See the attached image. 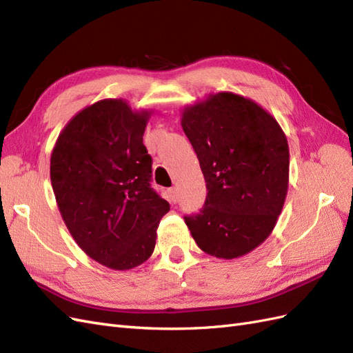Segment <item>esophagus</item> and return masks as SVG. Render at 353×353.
Instances as JSON below:
<instances>
[{
    "instance_id": "obj_1",
    "label": "esophagus",
    "mask_w": 353,
    "mask_h": 353,
    "mask_svg": "<svg viewBox=\"0 0 353 353\" xmlns=\"http://www.w3.org/2000/svg\"><path fill=\"white\" fill-rule=\"evenodd\" d=\"M169 199H170V201H172V203L178 201V191H176V188H170L169 190Z\"/></svg>"
}]
</instances>
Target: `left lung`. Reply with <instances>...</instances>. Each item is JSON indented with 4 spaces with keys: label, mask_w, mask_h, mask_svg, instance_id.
<instances>
[{
    "label": "left lung",
    "mask_w": 353,
    "mask_h": 353,
    "mask_svg": "<svg viewBox=\"0 0 353 353\" xmlns=\"http://www.w3.org/2000/svg\"><path fill=\"white\" fill-rule=\"evenodd\" d=\"M181 126L208 187L205 206L184 216L191 236L219 259L248 254L270 237L284 206L290 165L285 134L271 113L234 92L187 105Z\"/></svg>",
    "instance_id": "obj_1"
}]
</instances>
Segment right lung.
<instances>
[{
    "label": "right lung",
    "mask_w": 353,
    "mask_h": 353,
    "mask_svg": "<svg viewBox=\"0 0 353 353\" xmlns=\"http://www.w3.org/2000/svg\"><path fill=\"white\" fill-rule=\"evenodd\" d=\"M150 110L105 99L74 114L50 160L51 185L73 240L91 259L126 271L150 258L169 203L150 187L143 144Z\"/></svg>",
    "instance_id": "obj_1"
}]
</instances>
